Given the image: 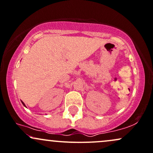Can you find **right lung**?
I'll list each match as a JSON object with an SVG mask.
<instances>
[{
	"label": "right lung",
	"instance_id": "1",
	"mask_svg": "<svg viewBox=\"0 0 153 153\" xmlns=\"http://www.w3.org/2000/svg\"><path fill=\"white\" fill-rule=\"evenodd\" d=\"M22 102V104H23V105H25V103H24V102ZM25 107H26V106H25Z\"/></svg>",
	"mask_w": 153,
	"mask_h": 153
}]
</instances>
